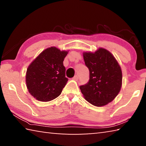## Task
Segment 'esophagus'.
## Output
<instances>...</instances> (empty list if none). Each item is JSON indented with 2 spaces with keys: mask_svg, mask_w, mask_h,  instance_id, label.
Here are the masks:
<instances>
[{
  "mask_svg": "<svg viewBox=\"0 0 146 146\" xmlns=\"http://www.w3.org/2000/svg\"><path fill=\"white\" fill-rule=\"evenodd\" d=\"M73 79L74 80H78V75H75V76H74V77L73 78Z\"/></svg>",
  "mask_w": 146,
  "mask_h": 146,
  "instance_id": "34e87169",
  "label": "esophagus"
}]
</instances>
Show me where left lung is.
Wrapping results in <instances>:
<instances>
[{
  "label": "left lung",
  "instance_id": "obj_1",
  "mask_svg": "<svg viewBox=\"0 0 146 146\" xmlns=\"http://www.w3.org/2000/svg\"><path fill=\"white\" fill-rule=\"evenodd\" d=\"M86 66L90 71V80L80 90L85 99L93 106L101 107L114 100L122 86V73L113 55L106 49L95 53H83Z\"/></svg>",
  "mask_w": 146,
  "mask_h": 146
}]
</instances>
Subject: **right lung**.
I'll use <instances>...</instances> for the list:
<instances>
[{
    "instance_id": "right-lung-1",
    "label": "right lung",
    "mask_w": 146,
    "mask_h": 146,
    "mask_svg": "<svg viewBox=\"0 0 146 146\" xmlns=\"http://www.w3.org/2000/svg\"><path fill=\"white\" fill-rule=\"evenodd\" d=\"M68 53L55 47L48 48L28 66L26 86L29 93L36 100L48 102L61 94L68 80L63 64Z\"/></svg>"
}]
</instances>
